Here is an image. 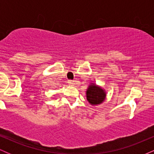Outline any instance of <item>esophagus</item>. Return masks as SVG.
<instances>
[{
    "label": "esophagus",
    "mask_w": 154,
    "mask_h": 154,
    "mask_svg": "<svg viewBox=\"0 0 154 154\" xmlns=\"http://www.w3.org/2000/svg\"><path fill=\"white\" fill-rule=\"evenodd\" d=\"M67 82H68V84L69 85H75V81L72 80V79H69Z\"/></svg>",
    "instance_id": "34e87169"
}]
</instances>
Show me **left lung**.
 I'll list each match as a JSON object with an SVG mask.
<instances>
[{
    "label": "left lung",
    "instance_id": "8db88e82",
    "mask_svg": "<svg viewBox=\"0 0 154 154\" xmlns=\"http://www.w3.org/2000/svg\"><path fill=\"white\" fill-rule=\"evenodd\" d=\"M86 94H87L88 100L93 105L101 103L106 97V93L103 90L95 85L89 86Z\"/></svg>",
    "mask_w": 154,
    "mask_h": 154
}]
</instances>
